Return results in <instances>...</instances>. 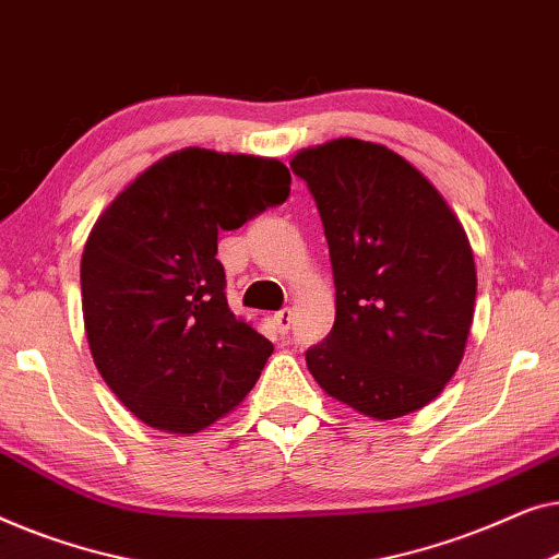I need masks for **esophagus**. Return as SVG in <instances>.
<instances>
[{
    "instance_id": "1",
    "label": "esophagus",
    "mask_w": 559,
    "mask_h": 559,
    "mask_svg": "<svg viewBox=\"0 0 559 559\" xmlns=\"http://www.w3.org/2000/svg\"><path fill=\"white\" fill-rule=\"evenodd\" d=\"M290 317H294L290 309H281V311L273 313V321H276V326L281 329V332H288V329H290Z\"/></svg>"
}]
</instances>
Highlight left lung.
Listing matches in <instances>:
<instances>
[{"mask_svg": "<svg viewBox=\"0 0 559 559\" xmlns=\"http://www.w3.org/2000/svg\"><path fill=\"white\" fill-rule=\"evenodd\" d=\"M290 169L317 200L336 319L306 352L326 395L377 420L426 407L459 369L474 321L466 230L411 162L382 144L334 139Z\"/></svg>", "mask_w": 559, "mask_h": 559, "instance_id": "8db88e82", "label": "left lung"}]
</instances>
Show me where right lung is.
Segmentation results:
<instances>
[{
    "label": "right lung",
    "instance_id": "add662e5",
    "mask_svg": "<svg viewBox=\"0 0 559 559\" xmlns=\"http://www.w3.org/2000/svg\"><path fill=\"white\" fill-rule=\"evenodd\" d=\"M288 192L278 159L190 146L141 171L96 219L81 258L85 336L141 423L198 433L253 390L273 344L227 306L217 233Z\"/></svg>",
    "mask_w": 559,
    "mask_h": 559
}]
</instances>
